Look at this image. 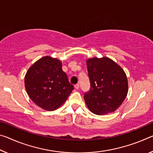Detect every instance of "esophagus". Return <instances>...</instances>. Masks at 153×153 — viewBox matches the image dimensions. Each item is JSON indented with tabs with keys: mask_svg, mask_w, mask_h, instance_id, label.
<instances>
[{
	"mask_svg": "<svg viewBox=\"0 0 153 153\" xmlns=\"http://www.w3.org/2000/svg\"><path fill=\"white\" fill-rule=\"evenodd\" d=\"M74 87H75V88L77 90V89H79V85L78 84H76V85L74 86Z\"/></svg>",
	"mask_w": 153,
	"mask_h": 153,
	"instance_id": "1",
	"label": "esophagus"
}]
</instances>
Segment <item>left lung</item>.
I'll use <instances>...</instances> for the list:
<instances>
[{
  "label": "left lung",
  "mask_w": 153,
  "mask_h": 153,
  "mask_svg": "<svg viewBox=\"0 0 153 153\" xmlns=\"http://www.w3.org/2000/svg\"><path fill=\"white\" fill-rule=\"evenodd\" d=\"M91 88L84 93L87 107L97 115L114 111L125 100L128 82L122 68L107 57L87 60Z\"/></svg>",
  "instance_id": "obj_1"
}]
</instances>
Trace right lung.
<instances>
[{
  "mask_svg": "<svg viewBox=\"0 0 153 153\" xmlns=\"http://www.w3.org/2000/svg\"><path fill=\"white\" fill-rule=\"evenodd\" d=\"M24 84L31 100L48 111L59 108L74 88L62 71V62L50 56L42 58L29 68Z\"/></svg>",
  "mask_w": 153,
  "mask_h": 153,
  "instance_id": "1",
  "label": "right lung"
}]
</instances>
